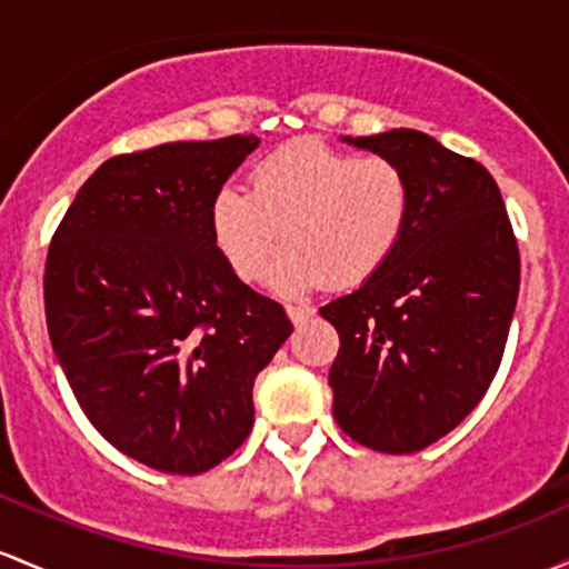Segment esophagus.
Instances as JSON below:
<instances>
[{
  "mask_svg": "<svg viewBox=\"0 0 569 569\" xmlns=\"http://www.w3.org/2000/svg\"><path fill=\"white\" fill-rule=\"evenodd\" d=\"M286 313H289L291 321L299 327V323H305L310 316H313V308H308V305H286Z\"/></svg>",
  "mask_w": 569,
  "mask_h": 569,
  "instance_id": "34e87169",
  "label": "esophagus"
}]
</instances>
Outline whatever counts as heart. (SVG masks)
<instances>
[{"instance_id":"1","label":"heart","mask_w":569,"mask_h":569,"mask_svg":"<svg viewBox=\"0 0 569 569\" xmlns=\"http://www.w3.org/2000/svg\"><path fill=\"white\" fill-rule=\"evenodd\" d=\"M410 216L413 183L397 161L299 140L253 167L251 191L223 186L210 227L242 280H259L283 240L272 283L299 295L321 280L337 289L370 280L402 246Z\"/></svg>"}]
</instances>
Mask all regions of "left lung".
Masks as SVG:
<instances>
[{"instance_id": "1", "label": "left lung", "mask_w": 569, "mask_h": 569, "mask_svg": "<svg viewBox=\"0 0 569 569\" xmlns=\"http://www.w3.org/2000/svg\"><path fill=\"white\" fill-rule=\"evenodd\" d=\"M413 183V216L383 270L323 305L340 351L335 418L380 453H413L465 421L495 380L521 259L495 178L416 129L346 137Z\"/></svg>"}]
</instances>
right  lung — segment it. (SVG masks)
<instances>
[{
	"mask_svg": "<svg viewBox=\"0 0 569 569\" xmlns=\"http://www.w3.org/2000/svg\"><path fill=\"white\" fill-rule=\"evenodd\" d=\"M259 137L112 156L46 261V318L97 432L153 470L199 476L253 429V380L291 335L218 251L210 208Z\"/></svg>",
	"mask_w": 569,
	"mask_h": 569,
	"instance_id": "right-lung-1",
	"label": "right lung"
}]
</instances>
